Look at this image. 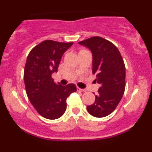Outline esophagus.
<instances>
[{
  "label": "esophagus",
  "mask_w": 152,
  "mask_h": 152,
  "mask_svg": "<svg viewBox=\"0 0 152 152\" xmlns=\"http://www.w3.org/2000/svg\"><path fill=\"white\" fill-rule=\"evenodd\" d=\"M77 91H81V92L86 91V90L83 89V88H79V87H77Z\"/></svg>",
  "instance_id": "1"
}]
</instances>
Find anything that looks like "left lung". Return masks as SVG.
I'll list each match as a JSON object with an SVG mask.
<instances>
[{
	"label": "left lung",
	"instance_id": "8db88e82",
	"mask_svg": "<svg viewBox=\"0 0 152 152\" xmlns=\"http://www.w3.org/2000/svg\"><path fill=\"white\" fill-rule=\"evenodd\" d=\"M91 50L93 56L92 72L100 84L95 102L87 111L95 117L111 114L119 104L125 90L126 69L119 50L115 45L99 36L78 42Z\"/></svg>",
	"mask_w": 152,
	"mask_h": 152
}]
</instances>
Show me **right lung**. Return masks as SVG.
<instances>
[{
    "instance_id": "obj_1",
    "label": "right lung",
    "mask_w": 152,
    "mask_h": 152,
    "mask_svg": "<svg viewBox=\"0 0 152 152\" xmlns=\"http://www.w3.org/2000/svg\"><path fill=\"white\" fill-rule=\"evenodd\" d=\"M74 43L46 40L29 53L24 69V83L29 101L40 115L48 119L60 118L66 110V99L76 91L74 83L61 86L51 77L58 71L61 57Z\"/></svg>"
}]
</instances>
